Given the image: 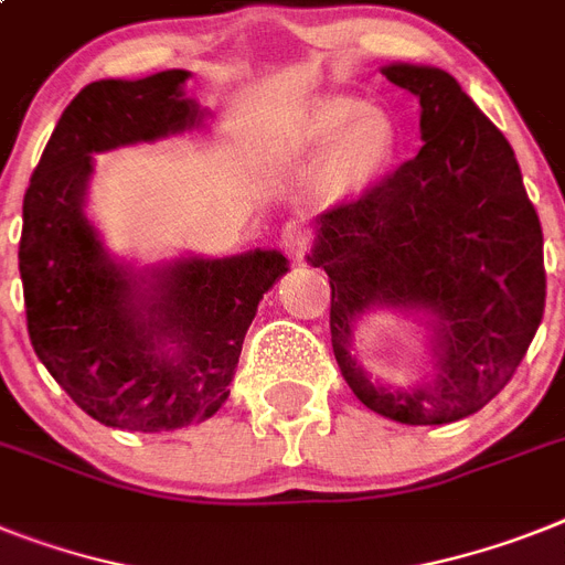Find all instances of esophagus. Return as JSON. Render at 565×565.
Listing matches in <instances>:
<instances>
[{"label":"esophagus","instance_id":"34e87169","mask_svg":"<svg viewBox=\"0 0 565 565\" xmlns=\"http://www.w3.org/2000/svg\"><path fill=\"white\" fill-rule=\"evenodd\" d=\"M282 248L288 250V256L294 259H302L306 248H309V231L300 225V222H288L282 227Z\"/></svg>","mask_w":565,"mask_h":565}]
</instances>
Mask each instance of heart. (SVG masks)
I'll return each mask as SVG.
<instances>
[{"label": "heart", "instance_id": "1", "mask_svg": "<svg viewBox=\"0 0 565 565\" xmlns=\"http://www.w3.org/2000/svg\"><path fill=\"white\" fill-rule=\"evenodd\" d=\"M277 156L300 167L323 156L326 188L355 193L393 156V126L358 97L317 95L286 120L277 138Z\"/></svg>", "mask_w": 565, "mask_h": 565}]
</instances>
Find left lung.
I'll return each mask as SVG.
<instances>
[{
    "mask_svg": "<svg viewBox=\"0 0 565 565\" xmlns=\"http://www.w3.org/2000/svg\"><path fill=\"white\" fill-rule=\"evenodd\" d=\"M381 72L422 106L418 156L315 218L306 254L332 286V349L363 407L401 424L473 416L511 381L545 306L543 231L514 149L456 77L390 63ZM413 316L431 375L413 387L372 382L351 355L370 310Z\"/></svg>",
    "mask_w": 565,
    "mask_h": 565,
    "instance_id": "1",
    "label": "left lung"
}]
</instances>
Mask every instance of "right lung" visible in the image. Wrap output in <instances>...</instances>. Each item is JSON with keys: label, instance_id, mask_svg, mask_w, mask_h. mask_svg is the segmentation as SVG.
<instances>
[{"label": "right lung", "instance_id": "obj_1", "mask_svg": "<svg viewBox=\"0 0 565 565\" xmlns=\"http://www.w3.org/2000/svg\"><path fill=\"white\" fill-rule=\"evenodd\" d=\"M170 68L95 81L65 106L22 202L20 274L36 358L83 413L164 433L210 418L231 395L259 300L288 274L279 250L126 263L88 218L95 158L204 129L210 111Z\"/></svg>", "mask_w": 565, "mask_h": 565}]
</instances>
